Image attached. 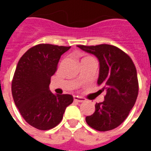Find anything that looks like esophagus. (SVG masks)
Returning a JSON list of instances; mask_svg holds the SVG:
<instances>
[{"label":"esophagus","instance_id":"esophagus-1","mask_svg":"<svg viewBox=\"0 0 151 151\" xmlns=\"http://www.w3.org/2000/svg\"><path fill=\"white\" fill-rule=\"evenodd\" d=\"M74 101H78V102H82V101H85V98L83 97H80L78 96H74Z\"/></svg>","mask_w":151,"mask_h":151}]
</instances>
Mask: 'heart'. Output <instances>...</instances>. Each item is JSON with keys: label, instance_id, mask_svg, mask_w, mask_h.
I'll use <instances>...</instances> for the list:
<instances>
[{"label": "heart", "instance_id": "heart-1", "mask_svg": "<svg viewBox=\"0 0 151 151\" xmlns=\"http://www.w3.org/2000/svg\"><path fill=\"white\" fill-rule=\"evenodd\" d=\"M85 58H86V57H85Z\"/></svg>", "mask_w": 151, "mask_h": 151}]
</instances>
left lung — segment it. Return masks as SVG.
<instances>
[{"label": "left lung", "instance_id": "8db88e82", "mask_svg": "<svg viewBox=\"0 0 151 151\" xmlns=\"http://www.w3.org/2000/svg\"><path fill=\"white\" fill-rule=\"evenodd\" d=\"M96 55L100 63L97 84L106 91L104 101L96 102L95 112L86 118L87 124L98 131L119 127L127 119L136 101L139 81L135 65L123 50L110 44L77 45Z\"/></svg>", "mask_w": 151, "mask_h": 151}]
</instances>
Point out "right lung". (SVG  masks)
Instances as JSON below:
<instances>
[{"label":"right lung","instance_id":"right-lung-1","mask_svg":"<svg viewBox=\"0 0 151 151\" xmlns=\"http://www.w3.org/2000/svg\"><path fill=\"white\" fill-rule=\"evenodd\" d=\"M70 46L40 44L21 57L12 81L15 104L27 123L40 130L55 128L73 102L70 94L55 95L50 90L60 56Z\"/></svg>","mask_w":151,"mask_h":151}]
</instances>
